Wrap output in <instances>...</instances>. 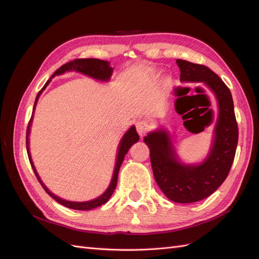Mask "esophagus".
<instances>
[{"instance_id":"34e87169","label":"esophagus","mask_w":259,"mask_h":259,"mask_svg":"<svg viewBox=\"0 0 259 259\" xmlns=\"http://www.w3.org/2000/svg\"><path fill=\"white\" fill-rule=\"evenodd\" d=\"M150 124H149L148 121L146 120H139L137 123H136V130L138 132V134L140 137L145 136L147 133L150 131Z\"/></svg>"}]
</instances>
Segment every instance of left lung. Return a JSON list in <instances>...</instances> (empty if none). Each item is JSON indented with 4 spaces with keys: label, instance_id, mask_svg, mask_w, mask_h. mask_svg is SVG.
Here are the masks:
<instances>
[{
    "label": "left lung",
    "instance_id": "1",
    "mask_svg": "<svg viewBox=\"0 0 259 259\" xmlns=\"http://www.w3.org/2000/svg\"><path fill=\"white\" fill-rule=\"evenodd\" d=\"M182 82H203L218 103L214 140L206 159L198 165L179 162L168 133L159 128L144 142L150 149V161L156 184L163 193L177 203H193L215 192L228 176L238 145V124L231 92L215 72L203 65L177 59Z\"/></svg>",
    "mask_w": 259,
    "mask_h": 259
}]
</instances>
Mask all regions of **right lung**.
Returning a JSON list of instances; mask_svg holds the SVG:
<instances>
[{"label":"right lung","instance_id":"1","mask_svg":"<svg viewBox=\"0 0 259 259\" xmlns=\"http://www.w3.org/2000/svg\"><path fill=\"white\" fill-rule=\"evenodd\" d=\"M66 71H76V72L83 73L85 75H89L91 77H94V79L99 80V81H109V80H110V77H111L113 68L109 66V62L106 61V60H100V59H96V58L74 59L72 61L67 62V64H65L64 66H61L59 69H57L56 71H55V73L52 75V77H54L55 75H59V74L65 73ZM52 77L48 82L45 83V85L43 86V89L40 92H38L37 96L35 98V101H34L33 111H34L35 105H36L37 100H38V96L41 95L43 90L46 88V86L49 85V83L52 80ZM31 121H32V116H31V120H30V122L28 124V128H27V139H26V142H27V152H28V156H29V161L31 163V166H32L34 174H35L38 182H40L41 186L44 188V190L48 192L54 200H56L58 203H60L61 205H64V206L69 207V208H72V209L89 210V209L95 208L97 206H100V205L105 204V203L109 199H110V197H111L114 189H115L116 183H117V175H119V170H120V167H121V164H122V162L124 160L125 154L127 153L128 149L133 146V144L137 143L138 140H139V135L137 134L135 126H132L126 133H125L124 136L121 139L120 145H119V149H117V155H116L115 167H114V170H113V176H112L110 185H109V187H108V189L103 194H101L100 197H98L97 199H94V200H91V201H86V202H72V201H66L64 199H60V198L57 197V195H55L54 193H52L48 189V188H46V186L42 183L40 176H38V174L36 173V169H35V167L33 165V162H32V159H31L30 151H29V134H30Z\"/></svg>","mask_w":259,"mask_h":259}]
</instances>
